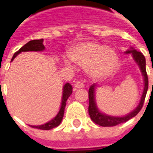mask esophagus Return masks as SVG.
<instances>
[{"mask_svg": "<svg viewBox=\"0 0 153 153\" xmlns=\"http://www.w3.org/2000/svg\"><path fill=\"white\" fill-rule=\"evenodd\" d=\"M83 87H84L83 82H82L81 81H78V82H76L75 83V85H74V91H76V90L78 89V88H83Z\"/></svg>", "mask_w": 153, "mask_h": 153, "instance_id": "obj_1", "label": "esophagus"}]
</instances>
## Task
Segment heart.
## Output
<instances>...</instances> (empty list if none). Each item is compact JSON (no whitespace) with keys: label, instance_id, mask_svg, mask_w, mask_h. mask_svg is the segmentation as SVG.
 <instances>
[{"label":"heart","instance_id":"1","mask_svg":"<svg viewBox=\"0 0 153 153\" xmlns=\"http://www.w3.org/2000/svg\"><path fill=\"white\" fill-rule=\"evenodd\" d=\"M69 57L73 63L86 68L89 75L95 78L104 77L112 73L118 61L114 49L94 42L75 46L69 52ZM65 64L69 66L71 65L67 59Z\"/></svg>","mask_w":153,"mask_h":153}]
</instances>
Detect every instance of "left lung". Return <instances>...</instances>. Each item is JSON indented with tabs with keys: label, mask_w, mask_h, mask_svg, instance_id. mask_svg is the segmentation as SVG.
Wrapping results in <instances>:
<instances>
[{
	"label": "left lung",
	"mask_w": 153,
	"mask_h": 153,
	"mask_svg": "<svg viewBox=\"0 0 153 153\" xmlns=\"http://www.w3.org/2000/svg\"><path fill=\"white\" fill-rule=\"evenodd\" d=\"M126 53H132L133 58L135 60V62L138 64L139 67L140 69V71L142 73L143 78H144V90L142 96L140 98V101L139 103L138 106L132 111L130 113H128L126 116L123 117H113V116H109V115L102 113L97 107L96 100H95V89L97 88L96 84H93L90 86L89 90H88V99H89V106H88V114L90 116V118L93 122H94L96 124L102 127H112L116 126L117 124H120L123 123H125L132 117H135L141 110L143 104L145 101V98L147 93L148 89V76L146 74V59L144 55L135 49L131 48L130 50H128L125 52ZM153 88V82H152Z\"/></svg>",
	"instance_id": "1"
}]
</instances>
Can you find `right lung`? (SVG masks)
<instances>
[{
  "instance_id": "1",
  "label": "right lung",
  "mask_w": 153,
  "mask_h": 153,
  "mask_svg": "<svg viewBox=\"0 0 153 153\" xmlns=\"http://www.w3.org/2000/svg\"><path fill=\"white\" fill-rule=\"evenodd\" d=\"M45 49L44 45H43V39H39V40H32L30 41L29 42H27L26 44L24 45L18 52H16L13 58H12V61L15 59V57L19 54L21 52H28V51H35V52H38V51H43ZM72 94V86L71 85L69 82L65 83L63 87V94H62V101L61 106L59 109V111L58 112V114L56 115L54 118H53L52 120L48 122L47 123L42 124V125H37V126H31L35 128H39V129H42V130H49L52 129L55 127H58L60 123L64 117V112H65V108L66 105V101L67 99L70 97V95Z\"/></svg>"
}]
</instances>
